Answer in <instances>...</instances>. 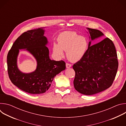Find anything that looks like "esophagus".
I'll list each match as a JSON object with an SVG mask.
<instances>
[{
	"label": "esophagus",
	"instance_id": "34e87169",
	"mask_svg": "<svg viewBox=\"0 0 126 126\" xmlns=\"http://www.w3.org/2000/svg\"><path fill=\"white\" fill-rule=\"evenodd\" d=\"M66 67L67 68H69L71 67V65L70 64H69V63H66Z\"/></svg>",
	"mask_w": 126,
	"mask_h": 126
}]
</instances>
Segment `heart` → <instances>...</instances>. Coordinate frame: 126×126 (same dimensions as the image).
I'll return each mask as SVG.
<instances>
[{
  "instance_id": "b5f03b06",
  "label": "heart",
  "mask_w": 126,
  "mask_h": 126,
  "mask_svg": "<svg viewBox=\"0 0 126 126\" xmlns=\"http://www.w3.org/2000/svg\"><path fill=\"white\" fill-rule=\"evenodd\" d=\"M88 47V42L74 32H65L58 37V44H53V53L58 58L64 55L63 50L66 51L68 59L72 62H77L85 55Z\"/></svg>"
}]
</instances>
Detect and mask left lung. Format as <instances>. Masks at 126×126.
Wrapping results in <instances>:
<instances>
[{
  "label": "left lung",
  "instance_id": "1",
  "mask_svg": "<svg viewBox=\"0 0 126 126\" xmlns=\"http://www.w3.org/2000/svg\"><path fill=\"white\" fill-rule=\"evenodd\" d=\"M89 33L88 48L82 58L74 64V86L84 95H94L109 88L116 77L118 68L117 54L111 40L106 38L93 45L91 42L104 35L97 29L87 28Z\"/></svg>",
  "mask_w": 126,
  "mask_h": 126
}]
</instances>
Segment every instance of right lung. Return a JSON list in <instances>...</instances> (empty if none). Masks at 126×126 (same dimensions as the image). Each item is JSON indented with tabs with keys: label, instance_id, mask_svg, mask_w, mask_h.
I'll list each match as a JSON object with an SVG mask.
<instances>
[{
	"label": "right lung",
	"instance_id": "obj_1",
	"mask_svg": "<svg viewBox=\"0 0 126 126\" xmlns=\"http://www.w3.org/2000/svg\"><path fill=\"white\" fill-rule=\"evenodd\" d=\"M45 27L28 30L18 38L9 50L7 58L9 77L11 82L21 90L31 94L46 92L55 76L66 69L63 61L51 60L44 36ZM20 49L29 52L37 62L35 70L31 73L21 72L17 66Z\"/></svg>",
	"mask_w": 126,
	"mask_h": 126
}]
</instances>
